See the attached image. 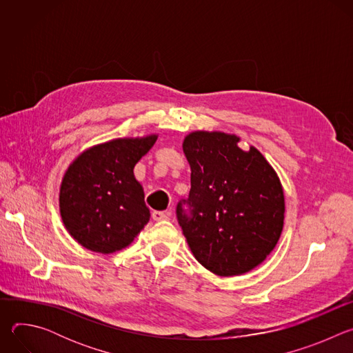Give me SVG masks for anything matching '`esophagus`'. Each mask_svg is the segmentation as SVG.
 <instances>
[{"instance_id":"obj_1","label":"esophagus","mask_w":353,"mask_h":353,"mask_svg":"<svg viewBox=\"0 0 353 353\" xmlns=\"http://www.w3.org/2000/svg\"><path fill=\"white\" fill-rule=\"evenodd\" d=\"M169 216L165 214V212H161V211H154L152 212V219L159 222V221H166Z\"/></svg>"}]
</instances>
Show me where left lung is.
Wrapping results in <instances>:
<instances>
[{
  "label": "left lung",
  "mask_w": 353,
  "mask_h": 353,
  "mask_svg": "<svg viewBox=\"0 0 353 353\" xmlns=\"http://www.w3.org/2000/svg\"><path fill=\"white\" fill-rule=\"evenodd\" d=\"M223 131H192L183 139L191 169L188 218L177 219L195 260L218 276L259 267L275 248L285 219L282 183L260 150L241 149Z\"/></svg>",
  "instance_id": "left-lung-1"
}]
</instances>
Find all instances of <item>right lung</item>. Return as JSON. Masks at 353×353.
I'll list each match as a JSON object with an SVG mask.
<instances>
[{"label":"right lung","mask_w":353,"mask_h":353,"mask_svg":"<svg viewBox=\"0 0 353 353\" xmlns=\"http://www.w3.org/2000/svg\"><path fill=\"white\" fill-rule=\"evenodd\" d=\"M158 134L116 138L81 152L67 168L59 192L67 232L86 250L113 254L128 247L149 222L134 168Z\"/></svg>","instance_id":"1"}]
</instances>
